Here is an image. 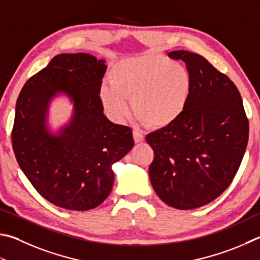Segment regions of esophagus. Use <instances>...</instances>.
Segmentation results:
<instances>
[{"instance_id":"1","label":"esophagus","mask_w":260,"mask_h":260,"mask_svg":"<svg viewBox=\"0 0 260 260\" xmlns=\"http://www.w3.org/2000/svg\"><path fill=\"white\" fill-rule=\"evenodd\" d=\"M133 138H134V142L135 143H141L144 141V136L142 133H140L138 131L133 132Z\"/></svg>"}]
</instances>
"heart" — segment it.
<instances>
[{
    "label": "heart",
    "instance_id": "1",
    "mask_svg": "<svg viewBox=\"0 0 260 260\" xmlns=\"http://www.w3.org/2000/svg\"><path fill=\"white\" fill-rule=\"evenodd\" d=\"M109 82L99 93L107 114L121 120L129 114L128 99L135 114L152 128L175 124L186 110L193 87L188 70L160 54L119 61L110 70Z\"/></svg>",
    "mask_w": 260,
    "mask_h": 260
}]
</instances>
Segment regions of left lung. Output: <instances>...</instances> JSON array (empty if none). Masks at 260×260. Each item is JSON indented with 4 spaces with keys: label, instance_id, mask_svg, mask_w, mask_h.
I'll list each match as a JSON object with an SVG mask.
<instances>
[{
    "label": "left lung",
    "instance_id": "1",
    "mask_svg": "<svg viewBox=\"0 0 260 260\" xmlns=\"http://www.w3.org/2000/svg\"><path fill=\"white\" fill-rule=\"evenodd\" d=\"M168 56L185 62L192 95L175 124L146 135L154 152L149 176L165 204L194 209L232 183L247 149L249 121L235 84L208 60L185 50Z\"/></svg>",
    "mask_w": 260,
    "mask_h": 260
}]
</instances>
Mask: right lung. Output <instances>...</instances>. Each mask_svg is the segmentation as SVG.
I'll use <instances>...</instances> for the list:
<instances>
[{
	"instance_id": "add662e5",
	"label": "right lung",
	"mask_w": 260,
	"mask_h": 260,
	"mask_svg": "<svg viewBox=\"0 0 260 260\" xmlns=\"http://www.w3.org/2000/svg\"><path fill=\"white\" fill-rule=\"evenodd\" d=\"M88 53L55 55L23 85L16 105L12 148L28 181L51 204L84 211L110 194L112 165L134 145L132 128L103 115L100 88L107 66ZM62 92L74 103L69 124L53 135L48 106Z\"/></svg>"
}]
</instances>
